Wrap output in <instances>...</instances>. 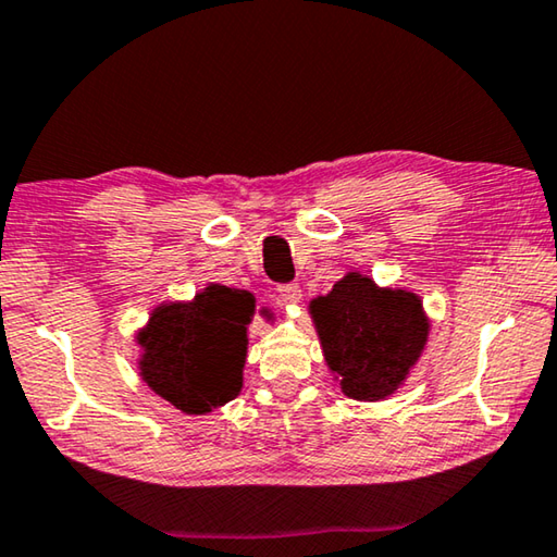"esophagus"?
<instances>
[{
	"label": "esophagus",
	"instance_id": "obj_1",
	"mask_svg": "<svg viewBox=\"0 0 557 557\" xmlns=\"http://www.w3.org/2000/svg\"><path fill=\"white\" fill-rule=\"evenodd\" d=\"M277 295L285 305H297L301 299V287L299 285H277Z\"/></svg>",
	"mask_w": 557,
	"mask_h": 557
}]
</instances>
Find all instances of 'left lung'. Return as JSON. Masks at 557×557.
<instances>
[{
    "instance_id": "obj_1",
    "label": "left lung",
    "mask_w": 557,
    "mask_h": 557,
    "mask_svg": "<svg viewBox=\"0 0 557 557\" xmlns=\"http://www.w3.org/2000/svg\"><path fill=\"white\" fill-rule=\"evenodd\" d=\"M309 314L338 388L363 403L385 400L398 391L430 336L420 295L375 285L358 270H348L329 295L309 301Z\"/></svg>"
}]
</instances>
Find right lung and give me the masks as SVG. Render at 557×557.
I'll return each instance as SVG.
<instances>
[{"instance_id": "add662e5", "label": "right lung", "mask_w": 557, "mask_h": 557, "mask_svg": "<svg viewBox=\"0 0 557 557\" xmlns=\"http://www.w3.org/2000/svg\"><path fill=\"white\" fill-rule=\"evenodd\" d=\"M250 292L209 282L191 299L162 301L135 342L137 369L149 391L186 414H206L243 391Z\"/></svg>"}]
</instances>
